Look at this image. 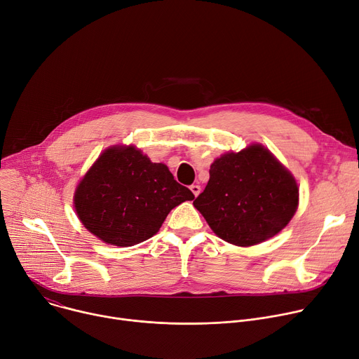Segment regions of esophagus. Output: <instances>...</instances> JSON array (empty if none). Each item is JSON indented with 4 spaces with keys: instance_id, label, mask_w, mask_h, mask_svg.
<instances>
[{
    "instance_id": "34e87169",
    "label": "esophagus",
    "mask_w": 359,
    "mask_h": 359,
    "mask_svg": "<svg viewBox=\"0 0 359 359\" xmlns=\"http://www.w3.org/2000/svg\"><path fill=\"white\" fill-rule=\"evenodd\" d=\"M189 189L192 191V194H194L196 197H198V194L201 192V187H200L198 184H192V185L189 187Z\"/></svg>"
}]
</instances>
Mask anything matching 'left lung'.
I'll return each mask as SVG.
<instances>
[{"mask_svg":"<svg viewBox=\"0 0 359 359\" xmlns=\"http://www.w3.org/2000/svg\"><path fill=\"white\" fill-rule=\"evenodd\" d=\"M297 204L293 175L259 144L217 158L205 189L194 200L211 230L241 247L259 244L283 230Z\"/></svg>","mask_w":359,"mask_h":359,"instance_id":"obj_1","label":"left lung"}]
</instances>
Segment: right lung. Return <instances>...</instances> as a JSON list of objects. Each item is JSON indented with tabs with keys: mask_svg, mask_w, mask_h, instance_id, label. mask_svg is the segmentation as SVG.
I'll return each mask as SVG.
<instances>
[{
	"mask_svg": "<svg viewBox=\"0 0 359 359\" xmlns=\"http://www.w3.org/2000/svg\"><path fill=\"white\" fill-rule=\"evenodd\" d=\"M194 200L167 165L135 147L106 149L74 192L77 217L102 241L129 247L158 233L170 211Z\"/></svg>",
	"mask_w": 359,
	"mask_h": 359,
	"instance_id": "add662e5",
	"label": "right lung"
}]
</instances>
